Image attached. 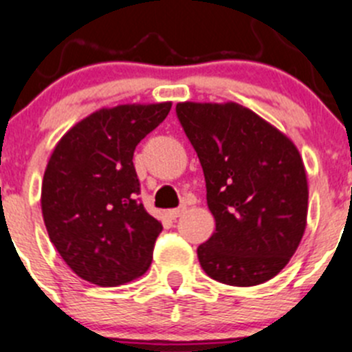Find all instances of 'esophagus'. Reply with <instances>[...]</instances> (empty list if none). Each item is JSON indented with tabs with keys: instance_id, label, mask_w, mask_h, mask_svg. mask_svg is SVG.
<instances>
[{
	"instance_id": "34e87169",
	"label": "esophagus",
	"mask_w": 352,
	"mask_h": 352,
	"mask_svg": "<svg viewBox=\"0 0 352 352\" xmlns=\"http://www.w3.org/2000/svg\"><path fill=\"white\" fill-rule=\"evenodd\" d=\"M185 210H186V207H185V206H182V207H178V209H170V210H167V216H169L170 219H176V217L183 216V214H185Z\"/></svg>"
}]
</instances>
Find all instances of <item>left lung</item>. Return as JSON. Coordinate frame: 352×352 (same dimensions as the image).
<instances>
[{"mask_svg":"<svg viewBox=\"0 0 352 352\" xmlns=\"http://www.w3.org/2000/svg\"><path fill=\"white\" fill-rule=\"evenodd\" d=\"M199 155L216 232L197 249L226 285L252 287L280 273L306 230L307 179L299 150L239 103L176 105Z\"/></svg>","mask_w":352,"mask_h":352,"instance_id":"obj_1","label":"left lung"}]
</instances>
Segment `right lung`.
Returning a JSON list of instances; mask_svg holds the SVG:
<instances>
[{"label":"right lung","mask_w":352,"mask_h":352,"mask_svg":"<svg viewBox=\"0 0 352 352\" xmlns=\"http://www.w3.org/2000/svg\"><path fill=\"white\" fill-rule=\"evenodd\" d=\"M170 102L93 112L62 136L41 186L50 240L74 273L117 287L150 267L162 224L143 207L133 153L159 126Z\"/></svg>","instance_id":"obj_1"}]
</instances>
